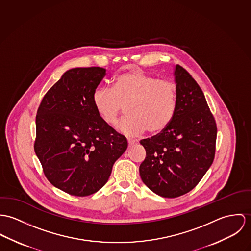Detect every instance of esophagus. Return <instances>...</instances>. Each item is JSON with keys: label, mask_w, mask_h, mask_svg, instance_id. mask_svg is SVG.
Here are the masks:
<instances>
[{"label": "esophagus", "mask_w": 251, "mask_h": 251, "mask_svg": "<svg viewBox=\"0 0 251 251\" xmlns=\"http://www.w3.org/2000/svg\"><path fill=\"white\" fill-rule=\"evenodd\" d=\"M138 143V140L136 139H128V144H129V147H133L134 145H136Z\"/></svg>", "instance_id": "esophagus-1"}]
</instances>
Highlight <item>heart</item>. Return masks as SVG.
Instances as JSON below:
<instances>
[{
  "mask_svg": "<svg viewBox=\"0 0 251 251\" xmlns=\"http://www.w3.org/2000/svg\"><path fill=\"white\" fill-rule=\"evenodd\" d=\"M92 103L99 116L113 125L125 106L127 116L117 129L129 137L164 131L172 121L177 109L178 92L172 82L159 80L139 70L117 76L112 89L97 87L92 94Z\"/></svg>",
  "mask_w": 251,
  "mask_h": 251,
  "instance_id": "1",
  "label": "heart"
}]
</instances>
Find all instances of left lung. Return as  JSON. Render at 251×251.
I'll return each mask as SVG.
<instances>
[{
	"mask_svg": "<svg viewBox=\"0 0 251 251\" xmlns=\"http://www.w3.org/2000/svg\"><path fill=\"white\" fill-rule=\"evenodd\" d=\"M178 103L167 128L141 139L145 160L139 166L142 182L155 194L174 198L191 192L213 164L217 124L203 91L190 73L175 66Z\"/></svg>",
	"mask_w": 251,
	"mask_h": 251,
	"instance_id": "8db88e82",
	"label": "left lung"
}]
</instances>
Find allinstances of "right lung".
Masks as SVG:
<instances>
[{
	"label": "right lung",
	"instance_id": "obj_1",
	"mask_svg": "<svg viewBox=\"0 0 251 251\" xmlns=\"http://www.w3.org/2000/svg\"><path fill=\"white\" fill-rule=\"evenodd\" d=\"M105 76L102 67L67 70L37 110L35 154L49 182L69 195L98 192L128 147L126 138L103 121L92 103Z\"/></svg>",
	"mask_w": 251,
	"mask_h": 251
}]
</instances>
